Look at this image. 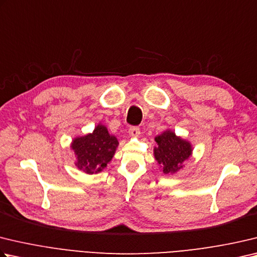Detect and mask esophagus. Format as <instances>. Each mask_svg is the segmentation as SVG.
I'll return each mask as SVG.
<instances>
[{
    "instance_id": "obj_1",
    "label": "esophagus",
    "mask_w": 257,
    "mask_h": 257,
    "mask_svg": "<svg viewBox=\"0 0 257 257\" xmlns=\"http://www.w3.org/2000/svg\"><path fill=\"white\" fill-rule=\"evenodd\" d=\"M141 135V130H139L138 127H130L129 128V136L133 138H137Z\"/></svg>"
}]
</instances>
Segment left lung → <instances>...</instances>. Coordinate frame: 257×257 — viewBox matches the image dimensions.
Returning a JSON list of instances; mask_svg holds the SVG:
<instances>
[{"label": "left lung", "instance_id": "obj_1", "mask_svg": "<svg viewBox=\"0 0 257 257\" xmlns=\"http://www.w3.org/2000/svg\"><path fill=\"white\" fill-rule=\"evenodd\" d=\"M155 142L157 146L154 147V158L163 173L173 175L184 169V163L193 153L192 144L181 136H176L172 129H166L157 135Z\"/></svg>", "mask_w": 257, "mask_h": 257}]
</instances>
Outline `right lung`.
I'll list each match as a JSON object with an SVG mask.
<instances>
[{
    "label": "right lung",
    "mask_w": 257,
    "mask_h": 257,
    "mask_svg": "<svg viewBox=\"0 0 257 257\" xmlns=\"http://www.w3.org/2000/svg\"><path fill=\"white\" fill-rule=\"evenodd\" d=\"M118 146V139L110 135L106 125L101 122L92 133L77 136L71 143V149L76 158L75 166L88 175L103 171L112 161Z\"/></svg>",
    "instance_id": "right-lung-1"
}]
</instances>
